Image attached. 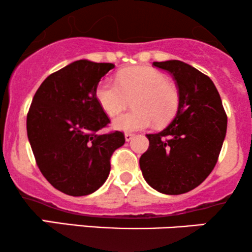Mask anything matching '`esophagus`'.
<instances>
[{"label":"esophagus","instance_id":"1","mask_svg":"<svg viewBox=\"0 0 252 252\" xmlns=\"http://www.w3.org/2000/svg\"><path fill=\"white\" fill-rule=\"evenodd\" d=\"M134 134H131V132H126V135H124V137H126V142H129V141H131L132 138H134Z\"/></svg>","mask_w":252,"mask_h":252}]
</instances>
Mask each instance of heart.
<instances>
[{"label":"heart","instance_id":"1","mask_svg":"<svg viewBox=\"0 0 252 252\" xmlns=\"http://www.w3.org/2000/svg\"><path fill=\"white\" fill-rule=\"evenodd\" d=\"M117 82L104 79L96 90L99 105L109 116L120 114L134 99L136 111L115 118L112 126L121 131H137L154 122L164 124L175 116L179 108V91L162 72L147 66L130 67L121 72Z\"/></svg>","mask_w":252,"mask_h":252}]
</instances>
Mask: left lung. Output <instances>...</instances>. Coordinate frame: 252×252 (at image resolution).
<instances>
[{"instance_id": "left-lung-1", "label": "left lung", "mask_w": 252, "mask_h": 252, "mask_svg": "<svg viewBox=\"0 0 252 252\" xmlns=\"http://www.w3.org/2000/svg\"><path fill=\"white\" fill-rule=\"evenodd\" d=\"M168 71L179 91L175 117L162 131L147 134L149 148L140 168L150 187L182 194L198 187L215 168L226 135L227 117L212 80L180 60L154 63Z\"/></svg>"}]
</instances>
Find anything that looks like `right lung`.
Listing matches in <instances>:
<instances>
[{
    "label": "right lung",
    "instance_id": "add662e5",
    "mask_svg": "<svg viewBox=\"0 0 252 252\" xmlns=\"http://www.w3.org/2000/svg\"><path fill=\"white\" fill-rule=\"evenodd\" d=\"M115 67L82 59L43 80L27 115V135L40 172L54 189L73 196L96 192L108 179L110 158L123 132L97 134L109 117L98 103V83Z\"/></svg>",
    "mask_w": 252,
    "mask_h": 252
}]
</instances>
